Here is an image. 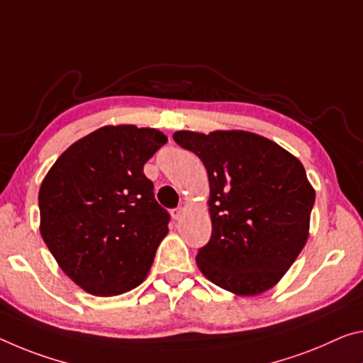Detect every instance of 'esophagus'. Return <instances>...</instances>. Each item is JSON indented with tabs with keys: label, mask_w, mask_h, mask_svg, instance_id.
I'll return each instance as SVG.
<instances>
[{
	"label": "esophagus",
	"mask_w": 363,
	"mask_h": 363,
	"mask_svg": "<svg viewBox=\"0 0 363 363\" xmlns=\"http://www.w3.org/2000/svg\"><path fill=\"white\" fill-rule=\"evenodd\" d=\"M181 215H182V208H181V206H179V208H174V210L171 211V216H172V220H174V221L179 220Z\"/></svg>",
	"instance_id": "esophagus-1"
}]
</instances>
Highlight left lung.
I'll return each mask as SVG.
<instances>
[{"instance_id":"left-lung-1","label":"left lung","mask_w":363,"mask_h":363,"mask_svg":"<svg viewBox=\"0 0 363 363\" xmlns=\"http://www.w3.org/2000/svg\"><path fill=\"white\" fill-rule=\"evenodd\" d=\"M172 139L208 172L211 238L195 258L200 272L238 296L268 291L308 238L315 191L302 163L252 132L179 130Z\"/></svg>"}]
</instances>
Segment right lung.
Segmentation results:
<instances>
[{
	"mask_svg": "<svg viewBox=\"0 0 363 363\" xmlns=\"http://www.w3.org/2000/svg\"><path fill=\"white\" fill-rule=\"evenodd\" d=\"M166 142L157 129L106 125L69 147L43 179L40 233L89 294L118 296L145 279L171 216L143 164Z\"/></svg>",
	"mask_w": 363,
	"mask_h": 363,
	"instance_id": "right-lung-1",
	"label": "right lung"
}]
</instances>
